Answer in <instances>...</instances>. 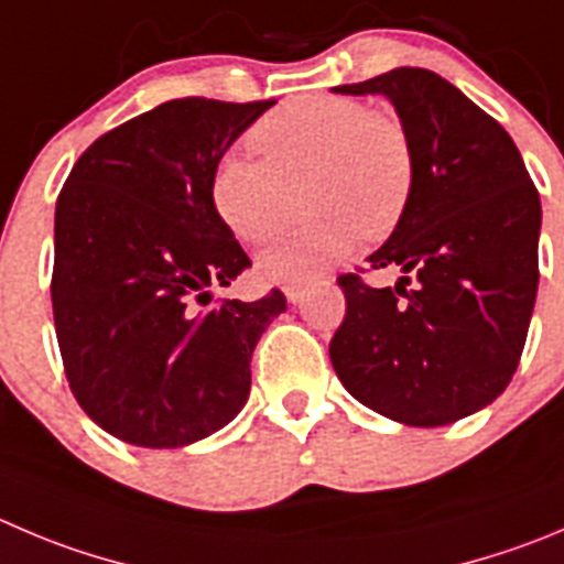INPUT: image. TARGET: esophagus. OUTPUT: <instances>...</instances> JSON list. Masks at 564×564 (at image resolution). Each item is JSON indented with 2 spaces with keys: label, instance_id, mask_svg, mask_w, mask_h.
I'll return each mask as SVG.
<instances>
[{
  "label": "esophagus",
  "instance_id": "obj_1",
  "mask_svg": "<svg viewBox=\"0 0 564 564\" xmlns=\"http://www.w3.org/2000/svg\"><path fill=\"white\" fill-rule=\"evenodd\" d=\"M282 291H285L288 302H291V304H299L304 299V285H302V282H288V285L282 288Z\"/></svg>",
  "mask_w": 564,
  "mask_h": 564
}]
</instances>
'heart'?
Returning a JSON list of instances; mask_svg holds the SVG:
<instances>
[{"label": "heart", "instance_id": "obj_1", "mask_svg": "<svg viewBox=\"0 0 564 564\" xmlns=\"http://www.w3.org/2000/svg\"><path fill=\"white\" fill-rule=\"evenodd\" d=\"M262 160L227 154L210 198L243 243L262 246L296 216L304 224L262 254L271 279H304L340 260L357 238L382 240L399 227L415 187V152L393 112L348 96H302L262 116L249 132Z\"/></svg>", "mask_w": 564, "mask_h": 564}]
</instances>
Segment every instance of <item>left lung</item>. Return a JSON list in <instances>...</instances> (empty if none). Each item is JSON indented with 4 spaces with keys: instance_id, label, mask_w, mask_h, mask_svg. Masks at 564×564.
<instances>
[{
    "instance_id": "8db88e82",
    "label": "left lung",
    "mask_w": 564,
    "mask_h": 564,
    "mask_svg": "<svg viewBox=\"0 0 564 564\" xmlns=\"http://www.w3.org/2000/svg\"><path fill=\"white\" fill-rule=\"evenodd\" d=\"M337 94H384L415 152V187L368 271L340 273L346 315L329 343L343 388L406 426H446L503 393L538 299L540 193L512 138L448 79L393 68Z\"/></svg>"
}]
</instances>
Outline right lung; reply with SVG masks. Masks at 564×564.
<instances>
[{
  "mask_svg": "<svg viewBox=\"0 0 564 564\" xmlns=\"http://www.w3.org/2000/svg\"><path fill=\"white\" fill-rule=\"evenodd\" d=\"M273 101L185 96L96 138L55 207L52 313L68 388L112 437L176 448L249 399L251 354L285 296L210 302L251 265L213 207L235 138Z\"/></svg>",
  "mask_w": 564,
  "mask_h": 564,
  "instance_id": "add662e5",
  "label": "right lung"
}]
</instances>
